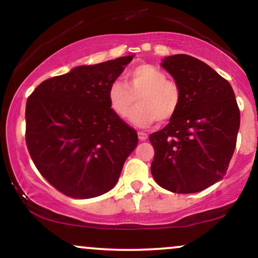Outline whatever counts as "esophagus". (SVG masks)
I'll list each match as a JSON object with an SVG mask.
<instances>
[{
    "mask_svg": "<svg viewBox=\"0 0 258 258\" xmlns=\"http://www.w3.org/2000/svg\"><path fill=\"white\" fill-rule=\"evenodd\" d=\"M138 138L141 139V141H146V139L148 138V135L144 132H138Z\"/></svg>",
    "mask_w": 258,
    "mask_h": 258,
    "instance_id": "esophagus-1",
    "label": "esophagus"
}]
</instances>
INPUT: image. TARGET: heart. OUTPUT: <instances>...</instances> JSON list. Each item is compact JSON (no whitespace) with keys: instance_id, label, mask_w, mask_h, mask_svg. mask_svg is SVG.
Masks as SVG:
<instances>
[{"instance_id":"heart-1","label":"heart","mask_w":258,"mask_h":258,"mask_svg":"<svg viewBox=\"0 0 258 258\" xmlns=\"http://www.w3.org/2000/svg\"><path fill=\"white\" fill-rule=\"evenodd\" d=\"M137 98V106L130 121L138 127H147L155 121L171 120L182 103V91L166 74L150 64H139L127 72L125 84L112 82L108 90V102L116 116L126 117Z\"/></svg>"}]
</instances>
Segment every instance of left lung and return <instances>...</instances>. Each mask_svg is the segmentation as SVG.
Wrapping results in <instances>:
<instances>
[{
    "mask_svg": "<svg viewBox=\"0 0 258 258\" xmlns=\"http://www.w3.org/2000/svg\"><path fill=\"white\" fill-rule=\"evenodd\" d=\"M161 67L182 91L178 111L149 136L152 174L160 186L197 193L223 178L236 146L240 111L232 86L212 68L186 54L166 57Z\"/></svg>",
    "mask_w": 258,
    "mask_h": 258,
    "instance_id": "obj_1",
    "label": "left lung"
}]
</instances>
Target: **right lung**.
I'll return each mask as SVG.
<instances>
[{
  "mask_svg": "<svg viewBox=\"0 0 258 258\" xmlns=\"http://www.w3.org/2000/svg\"><path fill=\"white\" fill-rule=\"evenodd\" d=\"M133 55L44 80L26 100L25 141L49 184L70 198L90 199L114 188L137 147L135 128L111 111L108 90Z\"/></svg>",
  "mask_w": 258,
  "mask_h": 258,
  "instance_id": "obj_1",
  "label": "right lung"
}]
</instances>
